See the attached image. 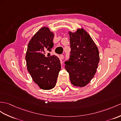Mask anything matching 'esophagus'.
<instances>
[{"instance_id": "34e87169", "label": "esophagus", "mask_w": 121, "mask_h": 121, "mask_svg": "<svg viewBox=\"0 0 121 121\" xmlns=\"http://www.w3.org/2000/svg\"><path fill=\"white\" fill-rule=\"evenodd\" d=\"M64 58V56L63 55H60V60H63Z\"/></svg>"}]
</instances>
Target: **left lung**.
I'll use <instances>...</instances> for the list:
<instances>
[{
  "label": "left lung",
  "mask_w": 121,
  "mask_h": 121,
  "mask_svg": "<svg viewBox=\"0 0 121 121\" xmlns=\"http://www.w3.org/2000/svg\"><path fill=\"white\" fill-rule=\"evenodd\" d=\"M71 51L69 60L65 61L71 84L84 87L95 74L99 61L98 49L93 40L83 29L75 33L69 32Z\"/></svg>",
  "instance_id": "left-lung-1"
}]
</instances>
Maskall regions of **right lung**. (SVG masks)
Listing matches in <instances>:
<instances>
[{
  "label": "right lung",
  "instance_id": "1",
  "mask_svg": "<svg viewBox=\"0 0 121 121\" xmlns=\"http://www.w3.org/2000/svg\"><path fill=\"white\" fill-rule=\"evenodd\" d=\"M54 34L48 28L38 31L28 43L26 60L27 69L32 79L41 89L50 90L56 83L61 68L60 60L56 56H45L54 46Z\"/></svg>",
  "mask_w": 121,
  "mask_h": 121
}]
</instances>
